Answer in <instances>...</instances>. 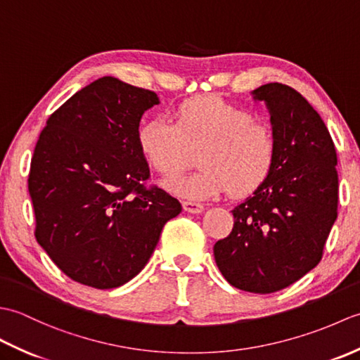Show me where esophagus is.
I'll list each match as a JSON object with an SVG mask.
<instances>
[{
  "mask_svg": "<svg viewBox=\"0 0 360 360\" xmlns=\"http://www.w3.org/2000/svg\"><path fill=\"white\" fill-rule=\"evenodd\" d=\"M182 207H184V210L188 213H202L204 212V205L200 202H193V201H184L182 202Z\"/></svg>",
  "mask_w": 360,
  "mask_h": 360,
  "instance_id": "obj_1",
  "label": "esophagus"
}]
</instances>
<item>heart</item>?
<instances>
[{"instance_id": "obj_1", "label": "heart", "mask_w": 360, "mask_h": 360, "mask_svg": "<svg viewBox=\"0 0 360 360\" xmlns=\"http://www.w3.org/2000/svg\"><path fill=\"white\" fill-rule=\"evenodd\" d=\"M147 162L164 176H174L200 150V170L165 182L172 193L188 200H212L229 193L244 196L269 178L277 160V137L269 124L217 96L195 97L174 110V122L150 119L137 129Z\"/></svg>"}]
</instances>
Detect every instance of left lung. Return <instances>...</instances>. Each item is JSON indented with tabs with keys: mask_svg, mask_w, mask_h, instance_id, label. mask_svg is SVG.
<instances>
[{
	"mask_svg": "<svg viewBox=\"0 0 360 360\" xmlns=\"http://www.w3.org/2000/svg\"><path fill=\"white\" fill-rule=\"evenodd\" d=\"M271 114L277 160L262 186L232 210L233 229L213 255L232 286L254 294L288 288L319 264L338 218V155L319 112L281 83L252 91Z\"/></svg>",
	"mask_w": 360,
	"mask_h": 360,
	"instance_id": "obj_1",
	"label": "left lung"
}]
</instances>
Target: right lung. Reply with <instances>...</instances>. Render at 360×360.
<instances>
[{
	"instance_id": "1",
	"label": "right lung",
	"mask_w": 360,
	"mask_h": 360,
	"mask_svg": "<svg viewBox=\"0 0 360 360\" xmlns=\"http://www.w3.org/2000/svg\"><path fill=\"white\" fill-rule=\"evenodd\" d=\"M156 93L116 77L77 91L51 114L30 160L35 238L62 272L96 289L125 285L182 207L147 188L150 168L137 143Z\"/></svg>"
}]
</instances>
